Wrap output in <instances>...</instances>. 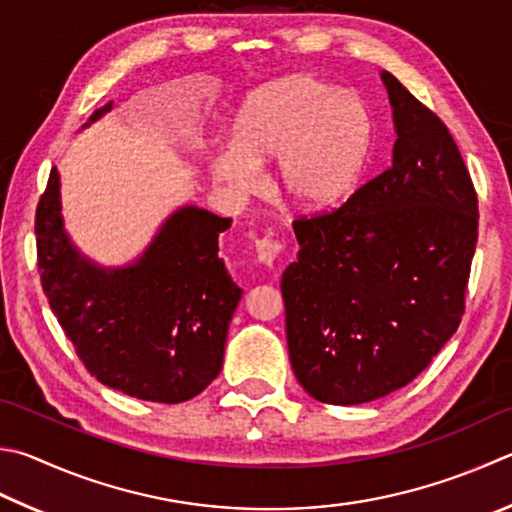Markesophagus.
Listing matches in <instances>:
<instances>
[{"label":"esophagus","mask_w":512,"mask_h":512,"mask_svg":"<svg viewBox=\"0 0 512 512\" xmlns=\"http://www.w3.org/2000/svg\"><path fill=\"white\" fill-rule=\"evenodd\" d=\"M282 248L284 246L275 239H259L257 241V259L264 266L273 268L277 264V259H280V255H282Z\"/></svg>","instance_id":"34e87169"}]
</instances>
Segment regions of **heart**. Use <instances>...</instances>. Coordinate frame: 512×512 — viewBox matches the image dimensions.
<instances>
[{
	"instance_id": "heart-1",
	"label": "heart",
	"mask_w": 512,
	"mask_h": 512,
	"mask_svg": "<svg viewBox=\"0 0 512 512\" xmlns=\"http://www.w3.org/2000/svg\"><path fill=\"white\" fill-rule=\"evenodd\" d=\"M232 145L212 154V172L239 194L262 190L275 161L280 190L304 210H329L356 188L371 150V116L360 96L311 76L271 82L232 123Z\"/></svg>"
}]
</instances>
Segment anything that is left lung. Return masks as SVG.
<instances>
[{
  "label": "left lung",
  "instance_id": "obj_1",
  "mask_svg": "<svg viewBox=\"0 0 512 512\" xmlns=\"http://www.w3.org/2000/svg\"><path fill=\"white\" fill-rule=\"evenodd\" d=\"M392 167L331 215L297 219L282 275L295 378L320 403L376 401L457 331L477 246V192L448 127L392 73Z\"/></svg>",
  "mask_w": 512,
  "mask_h": 512
}]
</instances>
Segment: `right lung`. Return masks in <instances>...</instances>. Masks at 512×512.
I'll return each mask as SVG.
<instances>
[{"instance_id":"1","label":"right lung","mask_w":512,"mask_h":512,"mask_svg":"<svg viewBox=\"0 0 512 512\" xmlns=\"http://www.w3.org/2000/svg\"><path fill=\"white\" fill-rule=\"evenodd\" d=\"M111 105L96 109L82 129ZM230 224L181 206L132 264L100 266L64 230L53 167L35 212L37 266L53 315L102 385L141 401L183 403L219 376L228 324L244 293L219 257V235Z\"/></svg>"}]
</instances>
